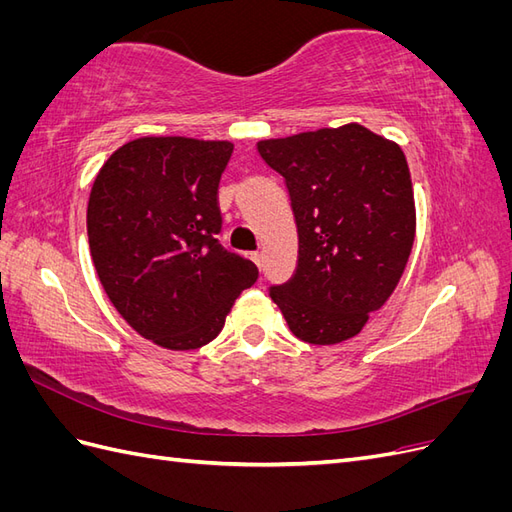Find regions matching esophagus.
<instances>
[{
  "instance_id": "34e87169",
  "label": "esophagus",
  "mask_w": 512,
  "mask_h": 512,
  "mask_svg": "<svg viewBox=\"0 0 512 512\" xmlns=\"http://www.w3.org/2000/svg\"><path fill=\"white\" fill-rule=\"evenodd\" d=\"M250 258H252V260L256 262V265L260 267V262H262V254H260V252H252V254H250Z\"/></svg>"
}]
</instances>
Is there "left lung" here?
<instances>
[{
	"instance_id": "8db88e82",
	"label": "left lung",
	"mask_w": 512,
	"mask_h": 512,
	"mask_svg": "<svg viewBox=\"0 0 512 512\" xmlns=\"http://www.w3.org/2000/svg\"><path fill=\"white\" fill-rule=\"evenodd\" d=\"M286 181L299 232L297 271L269 297L290 331L331 346L359 335L397 288L416 232L404 151L348 123L258 143Z\"/></svg>"
}]
</instances>
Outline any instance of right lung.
Masks as SVG:
<instances>
[{"instance_id":"obj_1","label":"right lung","mask_w":512,"mask_h":512,"mask_svg":"<svg viewBox=\"0 0 512 512\" xmlns=\"http://www.w3.org/2000/svg\"><path fill=\"white\" fill-rule=\"evenodd\" d=\"M230 153L228 141L136 138L104 162L89 194L87 237L104 292L138 335L168 350L218 337L258 277L215 237Z\"/></svg>"}]
</instances>
